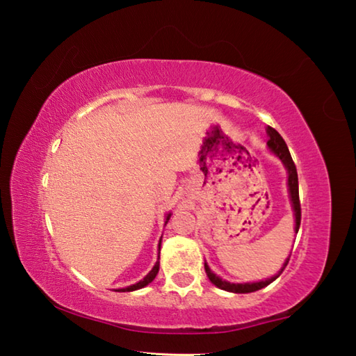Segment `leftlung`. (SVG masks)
I'll list each match as a JSON object with an SVG mask.
<instances>
[{
	"mask_svg": "<svg viewBox=\"0 0 356 356\" xmlns=\"http://www.w3.org/2000/svg\"><path fill=\"white\" fill-rule=\"evenodd\" d=\"M268 133V147L269 149L274 153L282 163L284 165V168L287 170V191H289V199L292 203V209H293V216H295V232H298L300 229V222H301V207H300V195H298V174H297V168H295V163L291 157L289 148H287L284 139L280 136V133L275 130V128L268 127L266 128ZM291 255L287 257L286 261L283 263L282 270L278 272L277 275L270 277L268 280H261V282H255V283H229L226 280H222L220 277H217L213 270L209 269L208 264L205 263V272L209 278V282L213 283L214 286H217L218 289L228 291V292H234V293H249V292H255L260 291L263 287H266L268 284H270L274 280H277L280 277V274L284 270V268L289 263Z\"/></svg>",
	"mask_w": 356,
	"mask_h": 356,
	"instance_id": "left-lung-1",
	"label": "left lung"
}]
</instances>
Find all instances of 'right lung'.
I'll return each instance as SVG.
<instances>
[{
  "instance_id": "1",
  "label": "right lung",
  "mask_w": 356,
  "mask_h": 356,
  "mask_svg": "<svg viewBox=\"0 0 356 356\" xmlns=\"http://www.w3.org/2000/svg\"><path fill=\"white\" fill-rule=\"evenodd\" d=\"M170 217H171V213L170 214H166V220H165V225L168 223V220H170ZM161 241H162V238H161ZM161 241H159V254H161ZM159 259H161V255H157V261H156V264L153 266V269H151L148 274L143 277L139 283H136V284H131V286H128V287H124V289H118L119 292H131V291H138V289H142V287H145L147 284H149L151 282H153V280L156 278V275H157V272H159Z\"/></svg>"
}]
</instances>
